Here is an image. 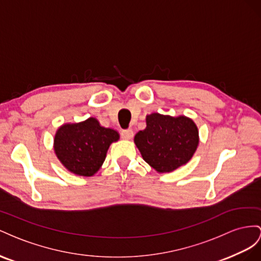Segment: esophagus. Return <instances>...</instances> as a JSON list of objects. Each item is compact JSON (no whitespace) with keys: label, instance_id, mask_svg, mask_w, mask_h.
I'll use <instances>...</instances> for the list:
<instances>
[{"label":"esophagus","instance_id":"1","mask_svg":"<svg viewBox=\"0 0 261 261\" xmlns=\"http://www.w3.org/2000/svg\"><path fill=\"white\" fill-rule=\"evenodd\" d=\"M121 138L124 140H130L133 138V131L131 129H125L121 131Z\"/></svg>","mask_w":261,"mask_h":261}]
</instances>
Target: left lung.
Wrapping results in <instances>:
<instances>
[{
  "label": "left lung",
  "mask_w": 261,
  "mask_h": 261,
  "mask_svg": "<svg viewBox=\"0 0 261 261\" xmlns=\"http://www.w3.org/2000/svg\"><path fill=\"white\" fill-rule=\"evenodd\" d=\"M135 143L143 160L159 173H170L187 164L199 144V131L192 119L154 113L146 116V128Z\"/></svg>",
  "instance_id": "left-lung-1"
}]
</instances>
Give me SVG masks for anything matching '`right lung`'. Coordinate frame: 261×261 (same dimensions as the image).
<instances>
[{"instance_id": "right-lung-1", "label": "right lung", "mask_w": 261, "mask_h": 261, "mask_svg": "<svg viewBox=\"0 0 261 261\" xmlns=\"http://www.w3.org/2000/svg\"><path fill=\"white\" fill-rule=\"evenodd\" d=\"M119 133L101 126L96 118L79 123H65L56 132L54 147L57 158L69 172L91 177L98 172L110 144Z\"/></svg>"}]
</instances>
